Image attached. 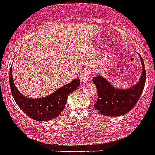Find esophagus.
Here are the masks:
<instances>
[{
    "label": "esophagus",
    "mask_w": 155,
    "mask_h": 155,
    "mask_svg": "<svg viewBox=\"0 0 155 155\" xmlns=\"http://www.w3.org/2000/svg\"><path fill=\"white\" fill-rule=\"evenodd\" d=\"M80 78L82 84H86L87 82H88L90 80V72L88 71H82Z\"/></svg>",
    "instance_id": "esophagus-1"
}]
</instances>
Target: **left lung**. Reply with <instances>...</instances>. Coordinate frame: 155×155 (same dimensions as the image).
Here are the masks:
<instances>
[{"label": "left lung", "instance_id": "obj_1", "mask_svg": "<svg viewBox=\"0 0 155 155\" xmlns=\"http://www.w3.org/2000/svg\"><path fill=\"white\" fill-rule=\"evenodd\" d=\"M142 64V74L138 82L128 88L114 87L107 79L98 75L93 78L97 87L98 99L95 108L105 116L117 117L129 112L140 98L146 82V70L142 56L139 54Z\"/></svg>", "mask_w": 155, "mask_h": 155}]
</instances>
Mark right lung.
<instances>
[{
	"mask_svg": "<svg viewBox=\"0 0 155 155\" xmlns=\"http://www.w3.org/2000/svg\"><path fill=\"white\" fill-rule=\"evenodd\" d=\"M12 67L9 71V84L12 97L18 107L28 116L36 121H48L55 119L62 112L66 105L68 96L80 86V79H75L69 84L60 87L50 95L41 98L26 97L22 95L12 80Z\"/></svg>",
	"mask_w": 155,
	"mask_h": 155,
	"instance_id": "1",
	"label": "right lung"
}]
</instances>
